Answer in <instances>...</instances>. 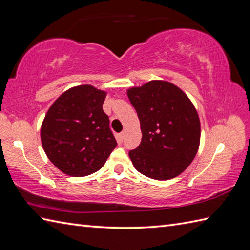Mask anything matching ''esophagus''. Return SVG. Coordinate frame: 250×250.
<instances>
[{
  "instance_id": "obj_1",
  "label": "esophagus",
  "mask_w": 250,
  "mask_h": 250,
  "mask_svg": "<svg viewBox=\"0 0 250 250\" xmlns=\"http://www.w3.org/2000/svg\"><path fill=\"white\" fill-rule=\"evenodd\" d=\"M125 131H122V132H120V133H119V136H120L121 140L125 139Z\"/></svg>"
}]
</instances>
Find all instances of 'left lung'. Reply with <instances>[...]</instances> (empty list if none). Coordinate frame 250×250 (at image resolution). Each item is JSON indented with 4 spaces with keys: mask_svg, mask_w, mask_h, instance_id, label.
<instances>
[{
    "mask_svg": "<svg viewBox=\"0 0 250 250\" xmlns=\"http://www.w3.org/2000/svg\"><path fill=\"white\" fill-rule=\"evenodd\" d=\"M128 97L143 135L139 147L129 151L134 167L158 180L178 176L199 149L201 126L194 106L178 87L161 81L131 88Z\"/></svg>",
    "mask_w": 250,
    "mask_h": 250,
    "instance_id": "1",
    "label": "left lung"
}]
</instances>
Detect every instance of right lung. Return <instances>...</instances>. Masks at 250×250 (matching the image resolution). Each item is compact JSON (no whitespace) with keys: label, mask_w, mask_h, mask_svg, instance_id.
Wrapping results in <instances>:
<instances>
[{"label":"right lung","mask_w":250,"mask_h":250,"mask_svg":"<svg viewBox=\"0 0 250 250\" xmlns=\"http://www.w3.org/2000/svg\"><path fill=\"white\" fill-rule=\"evenodd\" d=\"M105 97L104 91L83 84L65 91L47 111L42 145L63 173L81 177L97 172L117 146L102 108Z\"/></svg>","instance_id":"right-lung-1"}]
</instances>
